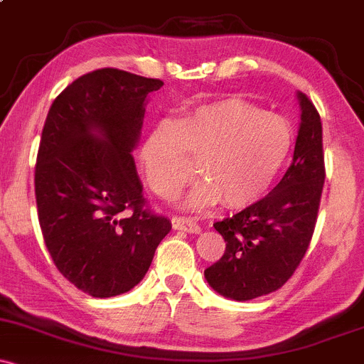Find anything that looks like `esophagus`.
I'll return each mask as SVG.
<instances>
[{
	"label": "esophagus",
	"mask_w": 364,
	"mask_h": 364,
	"mask_svg": "<svg viewBox=\"0 0 364 364\" xmlns=\"http://www.w3.org/2000/svg\"><path fill=\"white\" fill-rule=\"evenodd\" d=\"M172 227H174V230H181L188 233H200L202 230L198 221L188 216H176L174 220H172Z\"/></svg>",
	"instance_id": "esophagus-1"
}]
</instances>
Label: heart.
Returning a JSON list of instances; mask_svg holds the SVG:
<instances>
[{
	"mask_svg": "<svg viewBox=\"0 0 364 364\" xmlns=\"http://www.w3.org/2000/svg\"><path fill=\"white\" fill-rule=\"evenodd\" d=\"M291 124L279 114L242 101L221 99L197 106L181 124L162 120L141 148L148 183L171 198L195 174L193 159L204 179L188 195L192 208L223 198L227 208H246L274 185L293 150Z\"/></svg>",
	"mask_w": 364,
	"mask_h": 364,
	"instance_id": "1",
	"label": "heart"
}]
</instances>
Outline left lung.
<instances>
[{"mask_svg":"<svg viewBox=\"0 0 364 364\" xmlns=\"http://www.w3.org/2000/svg\"><path fill=\"white\" fill-rule=\"evenodd\" d=\"M301 124L293 162L277 186L214 228L227 242L204 270L209 286L237 301L277 291L298 269L311 244L324 178L323 124L316 106L298 92Z\"/></svg>","mask_w":364,"mask_h":364,"instance_id":"obj_1","label":"left lung"}]
</instances>
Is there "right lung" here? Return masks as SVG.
I'll return each instance as SVG.
<instances>
[{"label": "right lung", "instance_id": "right-lung-1", "mask_svg": "<svg viewBox=\"0 0 364 364\" xmlns=\"http://www.w3.org/2000/svg\"><path fill=\"white\" fill-rule=\"evenodd\" d=\"M162 85L102 68L76 78L48 109L34 169L38 220L57 270L90 296L132 289L171 232L143 197L132 159L144 102Z\"/></svg>", "mask_w": 364, "mask_h": 364}]
</instances>
